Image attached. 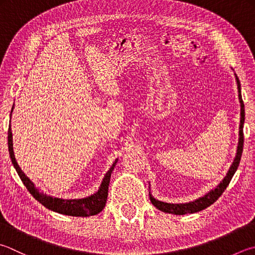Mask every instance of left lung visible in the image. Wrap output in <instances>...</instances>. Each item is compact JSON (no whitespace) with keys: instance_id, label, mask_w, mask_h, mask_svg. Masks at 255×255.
Here are the masks:
<instances>
[{"instance_id":"obj_1","label":"left lung","mask_w":255,"mask_h":255,"mask_svg":"<svg viewBox=\"0 0 255 255\" xmlns=\"http://www.w3.org/2000/svg\"><path fill=\"white\" fill-rule=\"evenodd\" d=\"M235 80H237V84H238V92H239V101H240V107H241V118H240V128H239V143H238V147H237V153H235V157L234 161L232 163V165L230 166V169L227 173V175L224 176V179L220 182V183L209 191L208 193L204 194L201 198L196 199L194 201H191V202H186V203H167V202H163V201H160L155 199L154 196L151 194V189L150 185H148V194H150V200L152 204L155 206L156 209H158L162 212L165 213H171V214H175V215H183V214H190V213H196L200 212L204 209L208 208L211 204H213L215 201H217L221 194L223 193L224 190L227 189L230 181L232 180V177L234 175V173L237 172L238 166L240 164V161H241V156H242V152H243V126H244V120H246V112H244V103L242 100V95H241V83H240V80L238 78V75L234 73ZM150 184V182H148Z\"/></svg>"}]
</instances>
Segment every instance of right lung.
Instances as JSON below:
<instances>
[{
	"mask_svg": "<svg viewBox=\"0 0 255 255\" xmlns=\"http://www.w3.org/2000/svg\"><path fill=\"white\" fill-rule=\"evenodd\" d=\"M14 109V104L11 110V114H9V124H8V132H7V146H8V153L9 157H11L12 164L15 167L18 176L22 180L23 184L26 186L28 192L33 195L36 201H38L43 206L51 211H54L56 213H61L64 215H70V217H81L86 218L91 217V215H95L100 213L101 211L104 209L105 203H107L108 199V192H109V184L110 179H111V174L114 170L115 165L118 163V158L113 162L112 166L110 170L105 173L102 182L99 186V190L95 193L91 194L83 199H62L56 198L50 194H46L44 192L41 191L35 184L28 179V177L24 174V172L18 166L15 155H14L13 151V136H12V129H11V117Z\"/></svg>",
	"mask_w": 255,
	"mask_h": 255,
	"instance_id": "1",
	"label": "right lung"
}]
</instances>
